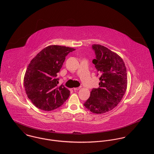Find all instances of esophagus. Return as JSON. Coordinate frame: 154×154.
I'll return each mask as SVG.
<instances>
[{
  "instance_id": "esophagus-1",
  "label": "esophagus",
  "mask_w": 154,
  "mask_h": 154,
  "mask_svg": "<svg viewBox=\"0 0 154 154\" xmlns=\"http://www.w3.org/2000/svg\"><path fill=\"white\" fill-rule=\"evenodd\" d=\"M81 87H78V88H73V90H75V91H77V90H79V89H80Z\"/></svg>"
}]
</instances>
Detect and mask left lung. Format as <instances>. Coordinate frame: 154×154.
Returning a JSON list of instances; mask_svg holds the SVG:
<instances>
[{"instance_id":"8db88e82","label":"left lung","mask_w":154,"mask_h":154,"mask_svg":"<svg viewBox=\"0 0 154 154\" xmlns=\"http://www.w3.org/2000/svg\"><path fill=\"white\" fill-rule=\"evenodd\" d=\"M92 48L96 54L92 63L100 75V82L84 105L93 113L103 114L112 110L123 97L128 85L127 70L117 53L100 44H93Z\"/></svg>"}]
</instances>
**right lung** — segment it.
I'll list each match as a JSON object with an SVG mask.
<instances>
[{"mask_svg":"<svg viewBox=\"0 0 154 154\" xmlns=\"http://www.w3.org/2000/svg\"><path fill=\"white\" fill-rule=\"evenodd\" d=\"M75 48L58 45L46 47L30 62L23 78L28 98L37 108L44 111L56 109L65 102L70 91L58 86L57 73L60 72L66 56Z\"/></svg>","mask_w":154,"mask_h":154,"instance_id":"add662e5","label":"right lung"}]
</instances>
